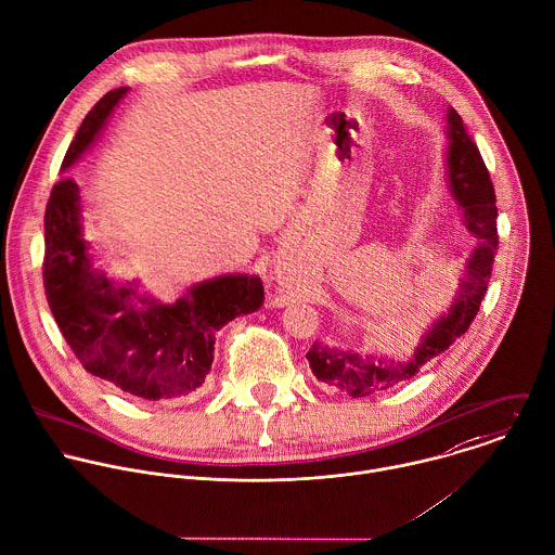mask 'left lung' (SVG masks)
Segmentation results:
<instances>
[{
	"label": "left lung",
	"mask_w": 555,
	"mask_h": 555,
	"mask_svg": "<svg viewBox=\"0 0 555 555\" xmlns=\"http://www.w3.org/2000/svg\"><path fill=\"white\" fill-rule=\"evenodd\" d=\"M446 122L448 190L463 211L461 222L474 237H478V246L465 263L450 307L426 328L411 357L396 361L376 354H359L324 341H315L311 346L307 361L315 378L348 391L352 398H365L413 378L433 357L448 350L467 333L487 294L498 250L495 190L485 159L454 107H448Z\"/></svg>",
	"instance_id": "8db88e82"
}]
</instances>
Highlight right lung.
Wrapping results in <instances>:
<instances>
[{
  "label": "right lung",
  "mask_w": 555,
  "mask_h": 555,
  "mask_svg": "<svg viewBox=\"0 0 555 555\" xmlns=\"http://www.w3.org/2000/svg\"><path fill=\"white\" fill-rule=\"evenodd\" d=\"M129 88L109 90L81 120L70 142L66 172L103 133ZM83 237L79 185L62 177L44 209V294L73 354L138 400H175L196 391L211 370L216 333L263 305L257 274H222L192 285L175 302L118 283L94 266Z\"/></svg>",
  "instance_id": "1"
}]
</instances>
